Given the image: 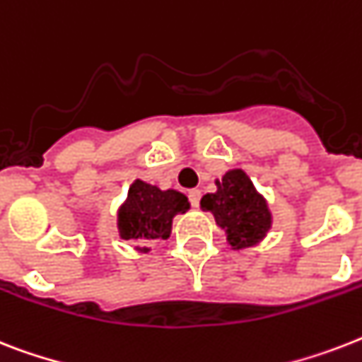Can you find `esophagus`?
Instances as JSON below:
<instances>
[{
  "label": "esophagus",
  "instance_id": "34e87169",
  "mask_svg": "<svg viewBox=\"0 0 362 362\" xmlns=\"http://www.w3.org/2000/svg\"><path fill=\"white\" fill-rule=\"evenodd\" d=\"M187 197H189L191 206H193V208L199 206V202H201V191H199V189H189V191H187Z\"/></svg>",
  "mask_w": 362,
  "mask_h": 362
}]
</instances>
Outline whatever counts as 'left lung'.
<instances>
[{"label": "left lung", "instance_id": "left-lung-1", "mask_svg": "<svg viewBox=\"0 0 362 362\" xmlns=\"http://www.w3.org/2000/svg\"><path fill=\"white\" fill-rule=\"evenodd\" d=\"M216 193L201 199V208L211 211L216 223L227 232L232 249H245L258 243L272 227V214L249 176L242 169H232L216 180Z\"/></svg>", "mask_w": 362, "mask_h": 362}]
</instances>
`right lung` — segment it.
<instances>
[{"instance_id": "1", "label": "right lung", "mask_w": 362, "mask_h": 362, "mask_svg": "<svg viewBox=\"0 0 362 362\" xmlns=\"http://www.w3.org/2000/svg\"><path fill=\"white\" fill-rule=\"evenodd\" d=\"M187 197L180 191L167 189L135 180L128 191V199L119 210V234L122 240H167L171 234L173 217L186 214ZM141 252L148 249L139 247Z\"/></svg>"}]
</instances>
